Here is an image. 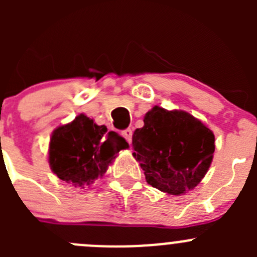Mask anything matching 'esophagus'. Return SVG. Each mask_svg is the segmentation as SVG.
I'll return each mask as SVG.
<instances>
[{
  "instance_id": "1",
  "label": "esophagus",
  "mask_w": 257,
  "mask_h": 257,
  "mask_svg": "<svg viewBox=\"0 0 257 257\" xmlns=\"http://www.w3.org/2000/svg\"><path fill=\"white\" fill-rule=\"evenodd\" d=\"M121 136L125 138V141L128 142V143H132V137H133V131H132L131 128L128 129H124L123 132H121Z\"/></svg>"
}]
</instances>
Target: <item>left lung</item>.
<instances>
[{
	"mask_svg": "<svg viewBox=\"0 0 257 257\" xmlns=\"http://www.w3.org/2000/svg\"><path fill=\"white\" fill-rule=\"evenodd\" d=\"M134 158L148 184L170 195H181L205 177L215 152L214 133L184 110L155 105L133 134Z\"/></svg>",
	"mask_w": 257,
	"mask_h": 257,
	"instance_id": "left-lung-1",
	"label": "left lung"
}]
</instances>
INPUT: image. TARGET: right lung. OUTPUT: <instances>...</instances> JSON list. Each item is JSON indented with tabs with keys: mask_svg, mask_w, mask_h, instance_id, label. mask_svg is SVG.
Wrapping results in <instances>:
<instances>
[{
	"mask_svg": "<svg viewBox=\"0 0 257 257\" xmlns=\"http://www.w3.org/2000/svg\"><path fill=\"white\" fill-rule=\"evenodd\" d=\"M84 114L54 129L49 143V167L61 180L84 189L103 177L121 149L129 147L115 132H107Z\"/></svg>",
	"mask_w": 257,
	"mask_h": 257,
	"instance_id": "right-lung-1",
	"label": "right lung"
}]
</instances>
